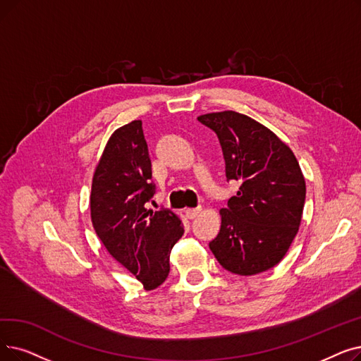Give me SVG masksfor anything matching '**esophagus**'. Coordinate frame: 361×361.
Wrapping results in <instances>:
<instances>
[{
  "mask_svg": "<svg viewBox=\"0 0 361 361\" xmlns=\"http://www.w3.org/2000/svg\"><path fill=\"white\" fill-rule=\"evenodd\" d=\"M199 212H200L199 208H189V209H185V216L189 219H193L199 215Z\"/></svg>",
  "mask_w": 361,
  "mask_h": 361,
  "instance_id": "34e87169",
  "label": "esophagus"
}]
</instances>
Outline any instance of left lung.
Segmentation results:
<instances>
[{"label":"left lung","mask_w":361,"mask_h":361,"mask_svg":"<svg viewBox=\"0 0 361 361\" xmlns=\"http://www.w3.org/2000/svg\"><path fill=\"white\" fill-rule=\"evenodd\" d=\"M221 145L227 180L239 192L219 209L221 228L209 243L223 267L239 276L273 269L300 230L305 178L290 147L262 123L224 111L197 116Z\"/></svg>","instance_id":"left-lung-1"}]
</instances>
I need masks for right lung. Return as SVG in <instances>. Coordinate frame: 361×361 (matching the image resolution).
Returning a JSON list of instances; mask_svg holds the SVG:
<instances>
[{
	"mask_svg": "<svg viewBox=\"0 0 361 361\" xmlns=\"http://www.w3.org/2000/svg\"><path fill=\"white\" fill-rule=\"evenodd\" d=\"M152 162L142 121L118 128L102 153L91 184V223L99 239L146 290L161 286L169 273L171 249L184 227L169 209L152 211Z\"/></svg>",
	"mask_w": 361,
	"mask_h": 361,
	"instance_id": "obj_1",
	"label": "right lung"
}]
</instances>
